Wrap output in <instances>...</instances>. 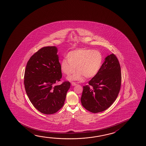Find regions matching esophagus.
Segmentation results:
<instances>
[{
	"instance_id": "34e87169",
	"label": "esophagus",
	"mask_w": 146,
	"mask_h": 146,
	"mask_svg": "<svg viewBox=\"0 0 146 146\" xmlns=\"http://www.w3.org/2000/svg\"><path fill=\"white\" fill-rule=\"evenodd\" d=\"M71 84H72V86H76L77 85L76 83H75L74 82H72Z\"/></svg>"
}]
</instances>
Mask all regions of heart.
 Returning a JSON list of instances; mask_svg holds the SVG:
<instances>
[{"label": "heart", "mask_w": 146, "mask_h": 146, "mask_svg": "<svg viewBox=\"0 0 146 146\" xmlns=\"http://www.w3.org/2000/svg\"><path fill=\"white\" fill-rule=\"evenodd\" d=\"M103 63V56L99 50L80 48L70 51L67 58L63 59L60 64L61 71L69 76L77 71L68 79L70 80H82L83 77L92 78L99 72Z\"/></svg>", "instance_id": "1"}]
</instances>
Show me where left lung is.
<instances>
[{"label":"left lung","mask_w":146,"mask_h":146,"mask_svg":"<svg viewBox=\"0 0 146 146\" xmlns=\"http://www.w3.org/2000/svg\"><path fill=\"white\" fill-rule=\"evenodd\" d=\"M121 68L113 54L105 58L98 73L83 86L81 98L82 105L94 113L109 108L116 100L120 90Z\"/></svg>","instance_id":"left-lung-1"}]
</instances>
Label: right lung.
I'll list each match as a JSON object with an SVG mask.
<instances>
[{
  "label": "right lung",
  "mask_w": 146,
  "mask_h": 146,
  "mask_svg": "<svg viewBox=\"0 0 146 146\" xmlns=\"http://www.w3.org/2000/svg\"><path fill=\"white\" fill-rule=\"evenodd\" d=\"M56 46L42 47L28 61L24 74V85L27 96L34 107L45 114L57 112L63 107L69 81L60 85L62 71Z\"/></svg>",
  "instance_id": "1"
}]
</instances>
